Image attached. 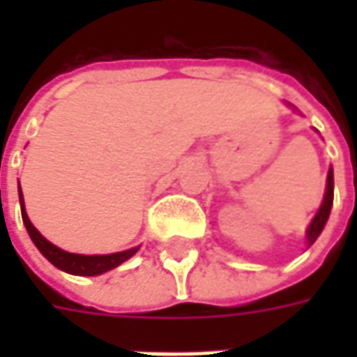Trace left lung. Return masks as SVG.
Here are the masks:
<instances>
[{
	"label": "left lung",
	"mask_w": 357,
	"mask_h": 357,
	"mask_svg": "<svg viewBox=\"0 0 357 357\" xmlns=\"http://www.w3.org/2000/svg\"><path fill=\"white\" fill-rule=\"evenodd\" d=\"M333 197H335V179H333V168H329V174H327V187H325V197H323V202L317 214L312 220V224L307 227L306 231V241L307 247H312L315 243V239L319 237V233L323 231V227L327 224L331 214V206H333Z\"/></svg>",
	"instance_id": "left-lung-1"
}]
</instances>
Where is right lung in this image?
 <instances>
[{
	"label": "right lung",
	"mask_w": 357,
	"mask_h": 357,
	"mask_svg": "<svg viewBox=\"0 0 357 357\" xmlns=\"http://www.w3.org/2000/svg\"><path fill=\"white\" fill-rule=\"evenodd\" d=\"M19 201H20V212H22V222L26 225V231L30 235V239L34 241V245L38 250L42 252L47 260H50L55 268L63 269L66 273H73V275H101L105 271L118 268L120 264L126 262L128 258H132L139 247L130 248L124 252H114V255H102V256H84V255H73V252H66L63 248L55 247L53 243L43 237L42 233L36 229L32 222L28 220L26 208H24V199H22V191L19 185Z\"/></svg>",
	"instance_id": "obj_1"
}]
</instances>
